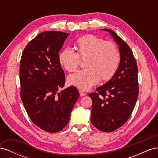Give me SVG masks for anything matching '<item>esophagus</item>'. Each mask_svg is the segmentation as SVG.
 I'll return each instance as SVG.
<instances>
[{
	"label": "esophagus",
	"mask_w": 158,
	"mask_h": 158,
	"mask_svg": "<svg viewBox=\"0 0 158 158\" xmlns=\"http://www.w3.org/2000/svg\"><path fill=\"white\" fill-rule=\"evenodd\" d=\"M79 93H80V95L81 97L84 96V95H86V94H85L84 92H83V91H82V90H79Z\"/></svg>",
	"instance_id": "1"
}]
</instances>
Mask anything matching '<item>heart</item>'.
Returning a JSON list of instances; mask_svg holds the SVG:
<instances>
[{
	"mask_svg": "<svg viewBox=\"0 0 158 158\" xmlns=\"http://www.w3.org/2000/svg\"><path fill=\"white\" fill-rule=\"evenodd\" d=\"M74 49L76 53L65 49L58 55L59 64L69 72L77 69L80 59L85 60L84 66L86 69L69 76L70 85L88 90L97 84L100 79L109 80L115 74L120 63V52L113 43L87 35L78 40Z\"/></svg>",
	"mask_w": 158,
	"mask_h": 158,
	"instance_id": "1",
	"label": "heart"
}]
</instances>
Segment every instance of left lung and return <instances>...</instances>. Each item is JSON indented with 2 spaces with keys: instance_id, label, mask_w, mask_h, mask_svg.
I'll return each mask as SVG.
<instances>
[{
  "instance_id": "1",
  "label": "left lung",
  "mask_w": 158,
  "mask_h": 158,
  "mask_svg": "<svg viewBox=\"0 0 158 158\" xmlns=\"http://www.w3.org/2000/svg\"><path fill=\"white\" fill-rule=\"evenodd\" d=\"M111 33L120 52L117 70L107 82L88 94L92 99L91 123L99 131L110 132L125 124L133 111L138 95V68L130 47L115 32Z\"/></svg>"
}]
</instances>
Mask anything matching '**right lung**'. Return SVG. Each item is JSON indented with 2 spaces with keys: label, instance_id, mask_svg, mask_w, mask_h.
Returning a JSON list of instances; mask_svg holds the SVG:
<instances>
[{
  "label": "right lung",
  "instance_id": "obj_1",
  "mask_svg": "<svg viewBox=\"0 0 158 158\" xmlns=\"http://www.w3.org/2000/svg\"><path fill=\"white\" fill-rule=\"evenodd\" d=\"M69 33H40L25 47L20 64V97L32 122L46 132L54 133L67 125L79 97L76 87L58 93L65 84L59 52Z\"/></svg>",
  "mask_w": 158,
  "mask_h": 158
}]
</instances>
